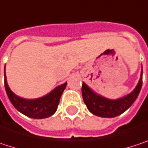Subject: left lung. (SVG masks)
<instances>
[{
    "instance_id": "1",
    "label": "left lung",
    "mask_w": 148,
    "mask_h": 148,
    "mask_svg": "<svg viewBox=\"0 0 148 148\" xmlns=\"http://www.w3.org/2000/svg\"><path fill=\"white\" fill-rule=\"evenodd\" d=\"M142 68L138 84L133 91L116 99H110L95 92L85 82L82 85V97L88 110L101 117H115L126 111L137 99L142 86Z\"/></svg>"
}]
</instances>
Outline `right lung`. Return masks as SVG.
Wrapping results in <instances>:
<instances>
[{"label":"right lung","instance_id":"1","mask_svg":"<svg viewBox=\"0 0 148 148\" xmlns=\"http://www.w3.org/2000/svg\"><path fill=\"white\" fill-rule=\"evenodd\" d=\"M4 77L5 89L11 103L17 110L28 117L34 119H44L55 114L60 102L61 96L67 86V82H65L64 84L56 86L43 97L29 99L16 95L10 89L7 81L6 70H4Z\"/></svg>","mask_w":148,"mask_h":148}]
</instances>
